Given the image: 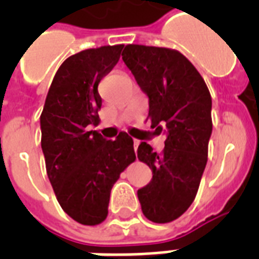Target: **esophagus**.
I'll return each mask as SVG.
<instances>
[{
    "label": "esophagus",
    "instance_id": "esophagus-1",
    "mask_svg": "<svg viewBox=\"0 0 259 259\" xmlns=\"http://www.w3.org/2000/svg\"><path fill=\"white\" fill-rule=\"evenodd\" d=\"M138 145H140V141H138V140H133V146H134V150H137Z\"/></svg>",
    "mask_w": 259,
    "mask_h": 259
}]
</instances>
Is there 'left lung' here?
<instances>
[{
  "mask_svg": "<svg viewBox=\"0 0 259 259\" xmlns=\"http://www.w3.org/2000/svg\"><path fill=\"white\" fill-rule=\"evenodd\" d=\"M122 60L149 98L152 127L160 133L165 127L168 134L160 153L146 142L138 146V160L153 173L149 184L138 189V200L149 221L169 223L189 208L200 185L212 132L211 94L199 71L176 50L127 44Z\"/></svg>",
  "mask_w": 259,
  "mask_h": 259,
  "instance_id": "left-lung-1",
  "label": "left lung"
}]
</instances>
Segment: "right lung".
Returning <instances> with one entry per match:
<instances>
[{
	"label": "right lung",
	"mask_w": 259,
	"mask_h": 259,
	"mask_svg": "<svg viewBox=\"0 0 259 259\" xmlns=\"http://www.w3.org/2000/svg\"><path fill=\"white\" fill-rule=\"evenodd\" d=\"M123 44L90 48L59 67L40 117L47 175L59 204L74 221L97 226L107 218L110 192L136 160L125 132L105 140L90 126L99 123L98 84L121 58Z\"/></svg>",
	"instance_id": "add662e5"
}]
</instances>
